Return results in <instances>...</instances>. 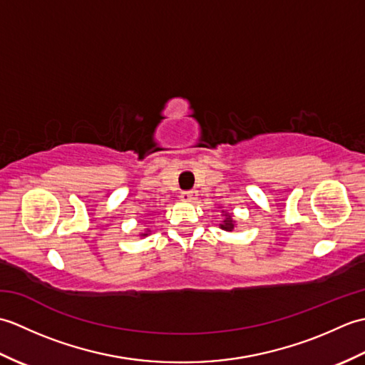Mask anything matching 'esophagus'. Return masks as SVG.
I'll list each match as a JSON object with an SVG mask.
<instances>
[{
	"instance_id": "1",
	"label": "esophagus",
	"mask_w": 365,
	"mask_h": 365,
	"mask_svg": "<svg viewBox=\"0 0 365 365\" xmlns=\"http://www.w3.org/2000/svg\"><path fill=\"white\" fill-rule=\"evenodd\" d=\"M197 196V191L196 190H190V191H182V200H187V202H191V200H195Z\"/></svg>"
}]
</instances>
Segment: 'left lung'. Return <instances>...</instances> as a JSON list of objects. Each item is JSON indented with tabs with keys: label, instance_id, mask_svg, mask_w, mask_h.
Returning a JSON list of instances; mask_svg holds the SVG:
<instances>
[{
	"label": "left lung",
	"instance_id": "obj_1",
	"mask_svg": "<svg viewBox=\"0 0 365 365\" xmlns=\"http://www.w3.org/2000/svg\"><path fill=\"white\" fill-rule=\"evenodd\" d=\"M221 229H224V230H232V229H234V222H232L230 215L226 213V220H224V222L221 224Z\"/></svg>",
	"mask_w": 365,
	"mask_h": 365
}]
</instances>
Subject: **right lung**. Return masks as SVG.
<instances>
[{"label":"right lung","mask_w":365,"mask_h":365,"mask_svg":"<svg viewBox=\"0 0 365 365\" xmlns=\"http://www.w3.org/2000/svg\"><path fill=\"white\" fill-rule=\"evenodd\" d=\"M144 235H147V234H143V237H144Z\"/></svg>","instance_id":"obj_1"}]
</instances>
